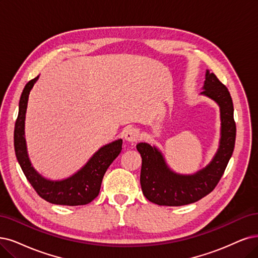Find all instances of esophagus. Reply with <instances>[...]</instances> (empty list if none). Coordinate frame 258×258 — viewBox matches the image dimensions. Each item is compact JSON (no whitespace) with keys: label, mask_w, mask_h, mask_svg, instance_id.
Listing matches in <instances>:
<instances>
[{"label":"esophagus","mask_w":258,"mask_h":258,"mask_svg":"<svg viewBox=\"0 0 258 258\" xmlns=\"http://www.w3.org/2000/svg\"><path fill=\"white\" fill-rule=\"evenodd\" d=\"M140 138V132L137 128L134 127H130L124 133V139H125L127 142H131V144H134V142H137Z\"/></svg>","instance_id":"1"}]
</instances>
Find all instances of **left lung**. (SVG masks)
Masks as SVG:
<instances>
[{"mask_svg": "<svg viewBox=\"0 0 258 258\" xmlns=\"http://www.w3.org/2000/svg\"><path fill=\"white\" fill-rule=\"evenodd\" d=\"M201 94L214 100L220 107L221 138L213 160L205 168L191 175L177 174L167 166L160 151L146 142L136 146L142 158L140 184L150 202L164 206H182L195 203L211 194L222 177L232 157L236 123L230 91L208 70Z\"/></svg>", "mask_w": 258, "mask_h": 258, "instance_id": "obj_1", "label": "left lung"}]
</instances>
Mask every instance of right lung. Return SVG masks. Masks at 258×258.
<instances>
[{"instance_id":"obj_1","label":"right lung","mask_w":258,"mask_h":258,"mask_svg":"<svg viewBox=\"0 0 258 258\" xmlns=\"http://www.w3.org/2000/svg\"><path fill=\"white\" fill-rule=\"evenodd\" d=\"M38 79L39 75L25 85L19 102V113L14 132V146L18 163L36 192L45 201L68 206L88 204L99 196L105 172L122 150V139L102 147L92 155L87 164L68 178L51 180L41 176L34 169L28 158L24 137L28 95Z\"/></svg>"}]
</instances>
